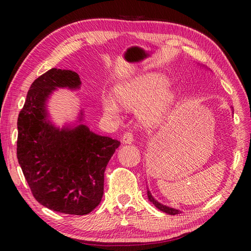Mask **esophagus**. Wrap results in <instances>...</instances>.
<instances>
[{
	"label": "esophagus",
	"instance_id": "1",
	"mask_svg": "<svg viewBox=\"0 0 251 251\" xmlns=\"http://www.w3.org/2000/svg\"><path fill=\"white\" fill-rule=\"evenodd\" d=\"M123 143H125V145H130V143L134 141V135L131 134V132H126L123 136Z\"/></svg>",
	"mask_w": 251,
	"mask_h": 251
}]
</instances>
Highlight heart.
Wrapping results in <instances>:
<instances>
[{"mask_svg":"<svg viewBox=\"0 0 251 251\" xmlns=\"http://www.w3.org/2000/svg\"><path fill=\"white\" fill-rule=\"evenodd\" d=\"M167 86L165 77L158 74H147L120 85L115 95L119 103L127 109H140L148 104L141 112V119L147 124H153L162 119L174 100V95L166 90ZM103 109L108 116H119V106L110 97L103 99Z\"/></svg>","mask_w":251,"mask_h":251,"instance_id":"heart-1","label":"heart"}]
</instances>
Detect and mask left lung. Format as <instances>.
Returning a JSON list of instances; mask_svg holds the SVG:
<instances>
[{
    "label": "left lung",
    "instance_id": "8db88e82",
    "mask_svg": "<svg viewBox=\"0 0 251 251\" xmlns=\"http://www.w3.org/2000/svg\"><path fill=\"white\" fill-rule=\"evenodd\" d=\"M148 197H149V201H150L151 202H153L154 206H155L156 208H158L159 210H162L163 212H166V214H168V215H178V214H180V212H181V211L178 210V209H175V208L168 207V206H166V205L161 204V202H158V201L152 196L151 192L149 191V190H148Z\"/></svg>",
    "mask_w": 251,
    "mask_h": 251
}]
</instances>
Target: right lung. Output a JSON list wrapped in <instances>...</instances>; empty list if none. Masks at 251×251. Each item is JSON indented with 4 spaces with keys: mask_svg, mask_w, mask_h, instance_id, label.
Returning a JSON list of instances; mask_svg holds the SVG:
<instances>
[{
    "mask_svg": "<svg viewBox=\"0 0 251 251\" xmlns=\"http://www.w3.org/2000/svg\"><path fill=\"white\" fill-rule=\"evenodd\" d=\"M78 74L52 68L32 83L17 127V158L34 199L68 215H87L103 195L104 170L120 141L84 124L56 127L46 101L52 90L79 88ZM83 111L78 121L82 122Z\"/></svg>",
    "mask_w": 251,
    "mask_h": 251,
    "instance_id": "1",
    "label": "right lung"
}]
</instances>
